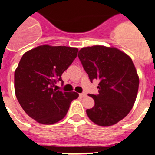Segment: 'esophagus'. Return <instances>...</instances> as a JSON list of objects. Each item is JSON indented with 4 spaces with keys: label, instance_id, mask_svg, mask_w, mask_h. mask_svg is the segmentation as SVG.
Returning a JSON list of instances; mask_svg holds the SVG:
<instances>
[{
    "label": "esophagus",
    "instance_id": "obj_1",
    "mask_svg": "<svg viewBox=\"0 0 155 155\" xmlns=\"http://www.w3.org/2000/svg\"><path fill=\"white\" fill-rule=\"evenodd\" d=\"M87 96V94L84 93V92H83V93H81L80 94L81 97H84V96Z\"/></svg>",
    "mask_w": 155,
    "mask_h": 155
}]
</instances>
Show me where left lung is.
I'll list each match as a JSON object with an SVG mask.
<instances>
[{"instance_id": "obj_1", "label": "left lung", "mask_w": 155, "mask_h": 155, "mask_svg": "<svg viewBox=\"0 0 155 155\" xmlns=\"http://www.w3.org/2000/svg\"><path fill=\"white\" fill-rule=\"evenodd\" d=\"M78 57L91 82L100 81L99 93L88 94L95 105L87 109L91 121L100 126H110L122 120L135 104L139 76L129 55L114 47L94 45L82 48Z\"/></svg>"}]
</instances>
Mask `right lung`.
<instances>
[{"mask_svg":"<svg viewBox=\"0 0 155 155\" xmlns=\"http://www.w3.org/2000/svg\"><path fill=\"white\" fill-rule=\"evenodd\" d=\"M78 49L67 46L41 45L26 51L15 71V92L22 108L31 118L51 125L63 118L75 92L54 88L63 73L77 57Z\"/></svg>","mask_w":155,"mask_h":155,"instance_id":"1","label":"right lung"}]
</instances>
